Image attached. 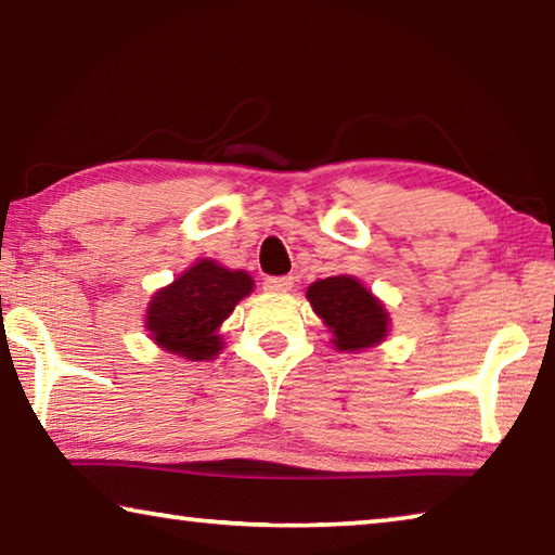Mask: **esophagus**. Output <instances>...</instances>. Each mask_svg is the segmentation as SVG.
Here are the masks:
<instances>
[{
	"mask_svg": "<svg viewBox=\"0 0 555 555\" xmlns=\"http://www.w3.org/2000/svg\"><path fill=\"white\" fill-rule=\"evenodd\" d=\"M264 288L269 294H286V291L294 288V279L291 276H269L264 279Z\"/></svg>",
	"mask_w": 555,
	"mask_h": 555,
	"instance_id": "1",
	"label": "esophagus"
}]
</instances>
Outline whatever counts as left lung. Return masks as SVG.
<instances>
[{"label":"left lung","mask_w":555,"mask_h":555,"mask_svg":"<svg viewBox=\"0 0 555 555\" xmlns=\"http://www.w3.org/2000/svg\"><path fill=\"white\" fill-rule=\"evenodd\" d=\"M313 311L333 331L337 350H362L384 340L389 315L360 281L352 276H331L308 288Z\"/></svg>","instance_id":"8db88e82"}]
</instances>
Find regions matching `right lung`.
I'll use <instances>...</instances> for the list:
<instances>
[{"instance_id":"obj_1","label":"right lung","mask_w":555,"mask_h":555,"mask_svg":"<svg viewBox=\"0 0 555 555\" xmlns=\"http://www.w3.org/2000/svg\"><path fill=\"white\" fill-rule=\"evenodd\" d=\"M251 279L203 259L158 291L149 304L146 327L154 340L185 360H210L222 350L218 327L237 300L249 296Z\"/></svg>"}]
</instances>
